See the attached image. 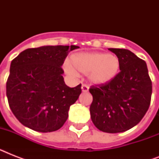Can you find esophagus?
Wrapping results in <instances>:
<instances>
[{
  "mask_svg": "<svg viewBox=\"0 0 159 159\" xmlns=\"http://www.w3.org/2000/svg\"><path fill=\"white\" fill-rule=\"evenodd\" d=\"M88 90H89V87H88L87 85L82 84V92H87Z\"/></svg>",
  "mask_w": 159,
  "mask_h": 159,
  "instance_id": "34e87169",
  "label": "esophagus"
}]
</instances>
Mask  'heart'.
Listing matches in <instances>:
<instances>
[{
	"label": "heart",
	"instance_id": "1",
	"mask_svg": "<svg viewBox=\"0 0 159 159\" xmlns=\"http://www.w3.org/2000/svg\"><path fill=\"white\" fill-rule=\"evenodd\" d=\"M73 64L78 71L89 74L91 82L94 84L105 85L111 82L117 76L120 70V60L116 55L104 53H80L73 58ZM67 69L72 73L76 70L71 64H67Z\"/></svg>",
	"mask_w": 159,
	"mask_h": 159
}]
</instances>
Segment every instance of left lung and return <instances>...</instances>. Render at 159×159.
I'll list each match as a JSON object with an SVG mask.
<instances>
[{
  "instance_id": "obj_1",
  "label": "left lung",
  "mask_w": 159,
  "mask_h": 159,
  "mask_svg": "<svg viewBox=\"0 0 159 159\" xmlns=\"http://www.w3.org/2000/svg\"><path fill=\"white\" fill-rule=\"evenodd\" d=\"M120 60V70L111 82L92 86L91 118L98 129L120 133L140 122L148 111L152 82L145 61L124 48H109Z\"/></svg>"
}]
</instances>
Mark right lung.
Masks as SVG:
<instances>
[{
    "label": "right lung",
    "mask_w": 159,
    "mask_h": 159,
    "mask_svg": "<svg viewBox=\"0 0 159 159\" xmlns=\"http://www.w3.org/2000/svg\"><path fill=\"white\" fill-rule=\"evenodd\" d=\"M71 46L28 48L11 61L6 96L11 111L23 125L38 132L59 129L71 105L78 99L82 85L65 84L62 65Z\"/></svg>",
    "instance_id": "1"
}]
</instances>
